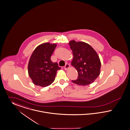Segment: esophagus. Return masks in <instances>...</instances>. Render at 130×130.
<instances>
[{
  "mask_svg": "<svg viewBox=\"0 0 130 130\" xmlns=\"http://www.w3.org/2000/svg\"><path fill=\"white\" fill-rule=\"evenodd\" d=\"M70 65H69V64H68V63H66V65H65V66H64V69L65 70H68V69H69L70 68Z\"/></svg>",
  "mask_w": 130,
  "mask_h": 130,
  "instance_id": "esophagus-1",
  "label": "esophagus"
}]
</instances>
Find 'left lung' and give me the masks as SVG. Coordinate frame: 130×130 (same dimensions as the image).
Returning <instances> with one entry per match:
<instances>
[{
	"mask_svg": "<svg viewBox=\"0 0 130 130\" xmlns=\"http://www.w3.org/2000/svg\"><path fill=\"white\" fill-rule=\"evenodd\" d=\"M69 44L74 55L71 65L78 73L77 78L72 82L83 86L91 84L100 74L101 64L98 54L85 42L72 40Z\"/></svg>",
	"mask_w": 130,
	"mask_h": 130,
	"instance_id": "left-lung-1",
	"label": "left lung"
}]
</instances>
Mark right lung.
I'll list each match as a JSON object with an SVG mask.
<instances>
[{"label":"right lung","instance_id":"1","mask_svg":"<svg viewBox=\"0 0 130 130\" xmlns=\"http://www.w3.org/2000/svg\"><path fill=\"white\" fill-rule=\"evenodd\" d=\"M56 44L45 43L36 47L31 55L28 72L33 84L46 87L54 80L57 71L61 69L57 63L53 62L51 55Z\"/></svg>","mask_w":130,"mask_h":130}]
</instances>
